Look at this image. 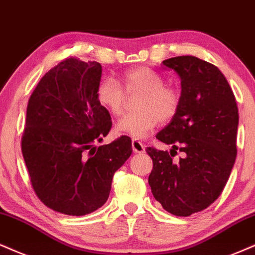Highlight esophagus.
Segmentation results:
<instances>
[{"instance_id":"obj_1","label":"esophagus","mask_w":255,"mask_h":255,"mask_svg":"<svg viewBox=\"0 0 255 255\" xmlns=\"http://www.w3.org/2000/svg\"><path fill=\"white\" fill-rule=\"evenodd\" d=\"M132 150H133V152L134 153H143V152H145V146L143 145L142 144V142H139V140H137V139H133L132 140Z\"/></svg>"}]
</instances>
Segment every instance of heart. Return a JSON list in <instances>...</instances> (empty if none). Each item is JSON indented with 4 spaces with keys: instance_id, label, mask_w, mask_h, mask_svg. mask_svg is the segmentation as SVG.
Listing matches in <instances>:
<instances>
[{
    "instance_id": "1",
    "label": "heart",
    "mask_w": 255,
    "mask_h": 255,
    "mask_svg": "<svg viewBox=\"0 0 255 255\" xmlns=\"http://www.w3.org/2000/svg\"><path fill=\"white\" fill-rule=\"evenodd\" d=\"M124 83L128 93L143 92L137 100V111L128 112L117 124V131L130 134L136 139L149 136L158 119H171L180 106V94L172 87L164 86L162 75L147 67H137L127 72ZM99 102L112 115L119 116L125 106V92L113 78L104 79L97 90Z\"/></svg>"
}]
</instances>
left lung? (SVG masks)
<instances>
[{"label": "left lung", "instance_id": "obj_1", "mask_svg": "<svg viewBox=\"0 0 255 255\" xmlns=\"http://www.w3.org/2000/svg\"><path fill=\"white\" fill-rule=\"evenodd\" d=\"M162 64L180 77V106L156 136L172 145L170 153L146 147L153 162L149 185L166 212L189 216L209 207L227 183L237 158L238 106L216 66L191 55ZM176 149L184 152L177 162L171 152Z\"/></svg>", "mask_w": 255, "mask_h": 255}]
</instances>
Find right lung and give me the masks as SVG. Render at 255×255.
Returning a JSON list of instances; mask_svg holds the SVG:
<instances>
[{
    "mask_svg": "<svg viewBox=\"0 0 255 255\" xmlns=\"http://www.w3.org/2000/svg\"><path fill=\"white\" fill-rule=\"evenodd\" d=\"M102 72L97 61L66 59L43 75L28 102L22 155L31 185L41 202L66 215L100 208L132 153L125 136L94 149L112 127L97 96Z\"/></svg>",
    "mask_w": 255,
    "mask_h": 255,
    "instance_id": "add662e5",
    "label": "right lung"
}]
</instances>
